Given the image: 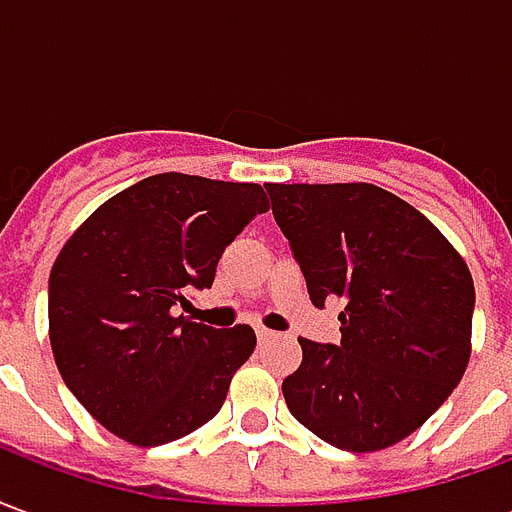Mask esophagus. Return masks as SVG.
I'll return each instance as SVG.
<instances>
[{
  "instance_id": "34e87169",
  "label": "esophagus",
  "mask_w": 512,
  "mask_h": 512,
  "mask_svg": "<svg viewBox=\"0 0 512 512\" xmlns=\"http://www.w3.org/2000/svg\"><path fill=\"white\" fill-rule=\"evenodd\" d=\"M255 332L260 343H266V340H274V337H277V332H271V329H266V326H257Z\"/></svg>"
}]
</instances>
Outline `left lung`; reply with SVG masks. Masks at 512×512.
Segmentation results:
<instances>
[{"instance_id":"1","label":"left lung","mask_w":512,"mask_h":512,"mask_svg":"<svg viewBox=\"0 0 512 512\" xmlns=\"http://www.w3.org/2000/svg\"><path fill=\"white\" fill-rule=\"evenodd\" d=\"M315 307L343 301L340 345L299 337L282 381L318 439L376 452L411 436L452 395L472 354L474 282L422 213L373 183H268Z\"/></svg>"}]
</instances>
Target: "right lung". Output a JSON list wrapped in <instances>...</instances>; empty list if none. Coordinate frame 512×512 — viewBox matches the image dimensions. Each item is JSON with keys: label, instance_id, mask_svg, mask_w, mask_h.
<instances>
[{"label": "right lung", "instance_id": "right-lung-1", "mask_svg": "<svg viewBox=\"0 0 512 512\" xmlns=\"http://www.w3.org/2000/svg\"><path fill=\"white\" fill-rule=\"evenodd\" d=\"M257 183L161 172L106 200L68 238L49 277V340L62 381L109 433L158 447L222 408L255 351L252 326L186 318L224 246L266 213Z\"/></svg>", "mask_w": 512, "mask_h": 512}]
</instances>
